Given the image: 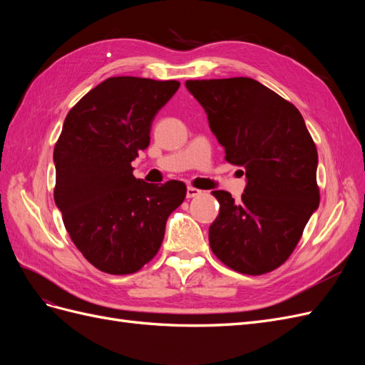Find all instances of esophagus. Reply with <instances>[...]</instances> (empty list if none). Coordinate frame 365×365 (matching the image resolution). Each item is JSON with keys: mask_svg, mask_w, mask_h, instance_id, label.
Listing matches in <instances>:
<instances>
[{"mask_svg": "<svg viewBox=\"0 0 365 365\" xmlns=\"http://www.w3.org/2000/svg\"><path fill=\"white\" fill-rule=\"evenodd\" d=\"M200 195H201L200 189H195V187H187V197H195Z\"/></svg>", "mask_w": 365, "mask_h": 365, "instance_id": "1", "label": "esophagus"}]
</instances>
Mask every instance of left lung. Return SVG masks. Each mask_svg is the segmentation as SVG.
<instances>
[{
	"label": "left lung",
	"instance_id": "left-lung-1",
	"mask_svg": "<svg viewBox=\"0 0 365 365\" xmlns=\"http://www.w3.org/2000/svg\"><path fill=\"white\" fill-rule=\"evenodd\" d=\"M225 160L245 169L240 201L212 195L219 215L208 228L216 257L242 274L279 268L318 208V153L298 109L250 77L187 81ZM244 173V172H242Z\"/></svg>",
	"mask_w": 365,
	"mask_h": 365
}]
</instances>
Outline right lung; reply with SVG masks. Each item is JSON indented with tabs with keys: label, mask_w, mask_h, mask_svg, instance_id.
<instances>
[{
	"label": "right lung",
	"mask_w": 365,
	"mask_h": 365,
	"mask_svg": "<svg viewBox=\"0 0 365 365\" xmlns=\"http://www.w3.org/2000/svg\"><path fill=\"white\" fill-rule=\"evenodd\" d=\"M178 88L176 81L109 77L65 117L53 152L54 202L77 250L103 272H137L155 257L169 215L184 201L182 181L149 184L130 165Z\"/></svg>",
	"instance_id": "right-lung-1"
}]
</instances>
